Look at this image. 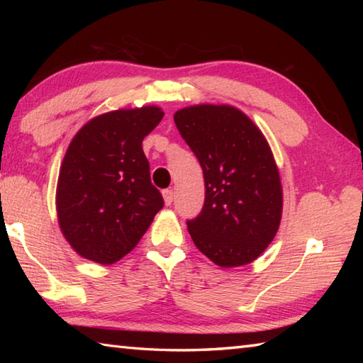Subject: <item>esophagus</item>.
I'll list each match as a JSON object with an SVG mask.
<instances>
[{"label":"esophagus","instance_id":"34e87169","mask_svg":"<svg viewBox=\"0 0 363 363\" xmlns=\"http://www.w3.org/2000/svg\"><path fill=\"white\" fill-rule=\"evenodd\" d=\"M162 195H164V201H165V204H167V206H169V204L173 203L174 191H173L172 189H167V190H164V191H162Z\"/></svg>","mask_w":363,"mask_h":363}]
</instances>
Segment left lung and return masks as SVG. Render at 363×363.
<instances>
[{
    "mask_svg": "<svg viewBox=\"0 0 363 363\" xmlns=\"http://www.w3.org/2000/svg\"><path fill=\"white\" fill-rule=\"evenodd\" d=\"M203 168V211L187 221L196 248L223 268L256 260L279 229V169L260 129L233 106L198 104L174 113Z\"/></svg>",
    "mask_w": 363,
    "mask_h": 363,
    "instance_id": "8db88e82",
    "label": "left lung"
}]
</instances>
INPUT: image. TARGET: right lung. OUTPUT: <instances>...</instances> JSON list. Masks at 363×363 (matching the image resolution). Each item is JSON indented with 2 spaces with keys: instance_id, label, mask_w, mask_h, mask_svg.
Returning <instances> with one entry per match:
<instances>
[{
  "instance_id": "right-lung-1",
  "label": "right lung",
  "mask_w": 363,
  "mask_h": 363,
  "mask_svg": "<svg viewBox=\"0 0 363 363\" xmlns=\"http://www.w3.org/2000/svg\"><path fill=\"white\" fill-rule=\"evenodd\" d=\"M164 118L157 106L112 111L86 123L68 146L56 190L72 248L111 265L135 248L162 207L142 142Z\"/></svg>"
}]
</instances>
